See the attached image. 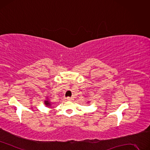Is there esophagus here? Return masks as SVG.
<instances>
[{"label":"esophagus","instance_id":"34e87169","mask_svg":"<svg viewBox=\"0 0 150 150\" xmlns=\"http://www.w3.org/2000/svg\"><path fill=\"white\" fill-rule=\"evenodd\" d=\"M67 100L68 101H71V100H73V99H74V98H70V97H68L67 98Z\"/></svg>","mask_w":150,"mask_h":150}]
</instances>
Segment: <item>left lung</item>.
I'll return each mask as SVG.
<instances>
[{
  "instance_id": "left-lung-1",
  "label": "left lung",
  "mask_w": 150,
  "mask_h": 150,
  "mask_svg": "<svg viewBox=\"0 0 150 150\" xmlns=\"http://www.w3.org/2000/svg\"><path fill=\"white\" fill-rule=\"evenodd\" d=\"M90 103V101H88V103Z\"/></svg>"
}]
</instances>
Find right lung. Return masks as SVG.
<instances>
[{
  "mask_svg": "<svg viewBox=\"0 0 150 150\" xmlns=\"http://www.w3.org/2000/svg\"><path fill=\"white\" fill-rule=\"evenodd\" d=\"M44 104H45V106L47 107V108H49V109H52V108H53V107H52V103L51 102V101H50V99H49V97L48 96H46V98H45V99H44Z\"/></svg>",
  "mask_w": 150,
  "mask_h": 150,
  "instance_id": "right-lung-1",
  "label": "right lung"
}]
</instances>
